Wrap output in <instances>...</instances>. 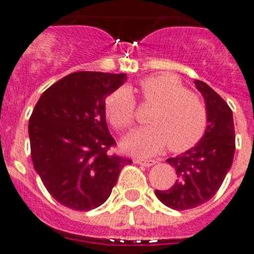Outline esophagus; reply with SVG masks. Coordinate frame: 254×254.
<instances>
[{
    "label": "esophagus",
    "mask_w": 254,
    "mask_h": 254,
    "mask_svg": "<svg viewBox=\"0 0 254 254\" xmlns=\"http://www.w3.org/2000/svg\"><path fill=\"white\" fill-rule=\"evenodd\" d=\"M134 164H138V165H142V166L145 167H149L152 165L156 164V161L154 160H144V158H134Z\"/></svg>",
    "instance_id": "1"
}]
</instances>
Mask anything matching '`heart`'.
Instances as JSON below:
<instances>
[{
    "mask_svg": "<svg viewBox=\"0 0 254 254\" xmlns=\"http://www.w3.org/2000/svg\"><path fill=\"white\" fill-rule=\"evenodd\" d=\"M138 87L143 103L153 110L147 118L149 127L125 143L127 151L151 156L166 145L170 151L183 152L199 142L207 129L208 114L198 94L169 74L147 76ZM105 111L119 133H129L135 125L136 102L127 88H119L107 96Z\"/></svg>",
    "mask_w": 254,
    "mask_h": 254,
    "instance_id": "heart-1",
    "label": "heart"
}]
</instances>
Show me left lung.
Returning a JSON list of instances; mask_svg holds the SVG:
<instances>
[{
  "label": "left lung",
  "instance_id": "obj_1",
  "mask_svg": "<svg viewBox=\"0 0 254 254\" xmlns=\"http://www.w3.org/2000/svg\"><path fill=\"white\" fill-rule=\"evenodd\" d=\"M195 87L206 101V133L193 148L167 158L178 180L167 190H156L162 203L178 211L194 208L211 199L230 170L235 153L233 111L204 81L195 80Z\"/></svg>",
  "mask_w": 254,
  "mask_h": 254
}]
</instances>
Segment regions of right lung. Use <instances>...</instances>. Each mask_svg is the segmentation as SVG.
I'll use <instances>...</instances> for the list:
<instances>
[{"label": "right lung", "instance_id": "add662e5", "mask_svg": "<svg viewBox=\"0 0 254 254\" xmlns=\"http://www.w3.org/2000/svg\"><path fill=\"white\" fill-rule=\"evenodd\" d=\"M125 74L78 71L43 92L29 119L33 166L48 193L67 208L105 203L129 157L111 153L116 142L106 124V97Z\"/></svg>", "mask_w": 254, "mask_h": 254}]
</instances>
